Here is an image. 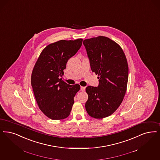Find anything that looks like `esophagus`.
Wrapping results in <instances>:
<instances>
[{
	"label": "esophagus",
	"instance_id": "34e87169",
	"mask_svg": "<svg viewBox=\"0 0 160 160\" xmlns=\"http://www.w3.org/2000/svg\"><path fill=\"white\" fill-rule=\"evenodd\" d=\"M85 89H86L85 87H83V86H81V87H80V90H81L82 91H83V92L85 91Z\"/></svg>",
	"mask_w": 160,
	"mask_h": 160
}]
</instances>
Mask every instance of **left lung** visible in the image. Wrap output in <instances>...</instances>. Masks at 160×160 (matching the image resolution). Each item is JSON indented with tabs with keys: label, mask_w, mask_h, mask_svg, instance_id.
<instances>
[{
	"label": "left lung",
	"mask_w": 160,
	"mask_h": 160,
	"mask_svg": "<svg viewBox=\"0 0 160 160\" xmlns=\"http://www.w3.org/2000/svg\"><path fill=\"white\" fill-rule=\"evenodd\" d=\"M83 45L89 59L91 70L98 74V87L86 88L88 99L85 108L95 118L113 114L124 99L127 90L128 67L120 45L104 36L86 39Z\"/></svg>",
	"instance_id": "left-lung-1"
}]
</instances>
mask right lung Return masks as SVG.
Listing matches in <instances>:
<instances>
[{"label": "right lung", "mask_w": 160, "mask_h": 160, "mask_svg": "<svg viewBox=\"0 0 160 160\" xmlns=\"http://www.w3.org/2000/svg\"><path fill=\"white\" fill-rule=\"evenodd\" d=\"M83 39L61 40L48 45L41 52L32 70L31 83L38 107L52 120L68 117L79 84L62 80L68 60L82 45Z\"/></svg>", "instance_id": "right-lung-1"}]
</instances>
